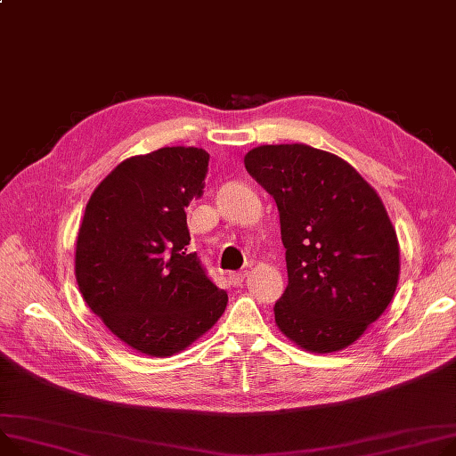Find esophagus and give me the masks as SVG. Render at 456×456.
Returning a JSON list of instances; mask_svg holds the SVG:
<instances>
[{
    "label": "esophagus",
    "mask_w": 456,
    "mask_h": 456,
    "mask_svg": "<svg viewBox=\"0 0 456 456\" xmlns=\"http://www.w3.org/2000/svg\"><path fill=\"white\" fill-rule=\"evenodd\" d=\"M244 279H246V273H241V271H238V273H229V282L232 284V286H241L244 284Z\"/></svg>",
    "instance_id": "obj_1"
}]
</instances>
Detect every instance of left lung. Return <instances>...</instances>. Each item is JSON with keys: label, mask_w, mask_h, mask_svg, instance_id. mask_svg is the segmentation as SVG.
I'll return each instance as SVG.
<instances>
[{"label": "left lung", "mask_w": 456, "mask_h": 456, "mask_svg": "<svg viewBox=\"0 0 456 456\" xmlns=\"http://www.w3.org/2000/svg\"><path fill=\"white\" fill-rule=\"evenodd\" d=\"M244 163L281 215L288 288L277 326L310 352L346 348L387 310L400 279L383 201L354 167L308 144L256 146Z\"/></svg>", "instance_id": "1"}]
</instances>
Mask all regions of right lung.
I'll return each instance as SVG.
<instances>
[{
	"instance_id": "add662e5",
	"label": "right lung",
	"mask_w": 456,
	"mask_h": 456,
	"mask_svg": "<svg viewBox=\"0 0 456 456\" xmlns=\"http://www.w3.org/2000/svg\"><path fill=\"white\" fill-rule=\"evenodd\" d=\"M208 154L165 146L117 165L91 194L77 238L86 305L134 350L168 357L215 326L227 293L207 277L185 207L201 198Z\"/></svg>"
}]
</instances>
